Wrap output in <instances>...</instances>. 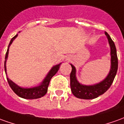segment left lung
Here are the masks:
<instances>
[{"instance_id": "1", "label": "left lung", "mask_w": 124, "mask_h": 124, "mask_svg": "<svg viewBox=\"0 0 124 124\" xmlns=\"http://www.w3.org/2000/svg\"><path fill=\"white\" fill-rule=\"evenodd\" d=\"M109 41L111 49V69L104 80L93 85H85L80 84L76 77V68L72 64L70 75V88L72 94L79 99H93L103 95L107 91L113 83L118 68V60L115 44L107 32H105Z\"/></svg>"}]
</instances>
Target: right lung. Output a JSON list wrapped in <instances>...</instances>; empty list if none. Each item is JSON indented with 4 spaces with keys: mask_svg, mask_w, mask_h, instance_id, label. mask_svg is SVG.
I'll use <instances>...</instances> for the list:
<instances>
[{
    "mask_svg": "<svg viewBox=\"0 0 124 124\" xmlns=\"http://www.w3.org/2000/svg\"><path fill=\"white\" fill-rule=\"evenodd\" d=\"M18 34L14 36L13 38L11 39L10 43L8 44V46L7 51L5 55V73L7 74V67H6V62L8 58V49L12 44V42L13 40L17 38ZM61 64V63L59 64H57L56 66H53L52 69L50 70V72H48V74L46 75V78H44V80L41 82V83L39 86H35V87H32V88H23L21 86H18L15 83H13L11 80H10L7 77V78L8 83L9 86H11L12 90L15 93V94H17L19 97L23 99H35L40 98L41 97H43L46 94L47 91V87L49 86L50 80L52 77L56 74V72L58 71L60 68V66Z\"/></svg>",
    "mask_w": 124,
    "mask_h": 124,
    "instance_id": "add662e5",
    "label": "right lung"
}]
</instances>
